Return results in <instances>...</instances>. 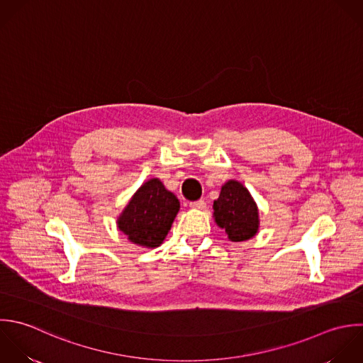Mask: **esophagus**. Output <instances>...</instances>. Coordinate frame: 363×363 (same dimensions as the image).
Returning a JSON list of instances; mask_svg holds the SVG:
<instances>
[{
  "instance_id": "34e87169",
  "label": "esophagus",
  "mask_w": 363,
  "mask_h": 363,
  "mask_svg": "<svg viewBox=\"0 0 363 363\" xmlns=\"http://www.w3.org/2000/svg\"><path fill=\"white\" fill-rule=\"evenodd\" d=\"M189 206L192 208V209H198V211H203L205 208H206V202L205 201H195V202H191L189 203Z\"/></svg>"
}]
</instances>
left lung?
Here are the masks:
<instances>
[{
    "mask_svg": "<svg viewBox=\"0 0 363 363\" xmlns=\"http://www.w3.org/2000/svg\"><path fill=\"white\" fill-rule=\"evenodd\" d=\"M213 219L230 242H246L256 236L260 228L257 203L249 189L236 179L222 185L219 198L213 202Z\"/></svg>",
    "mask_w": 363,
    "mask_h": 363,
    "instance_id": "1",
    "label": "left lung"
}]
</instances>
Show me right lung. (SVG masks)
Instances as JSON below:
<instances>
[{"label": "right lung", "mask_w": 363, "mask_h": 363, "mask_svg": "<svg viewBox=\"0 0 363 363\" xmlns=\"http://www.w3.org/2000/svg\"><path fill=\"white\" fill-rule=\"evenodd\" d=\"M178 212V198L158 178H151L131 196L117 218V228L133 245L155 249L165 240Z\"/></svg>", "instance_id": "right-lung-1"}]
</instances>
